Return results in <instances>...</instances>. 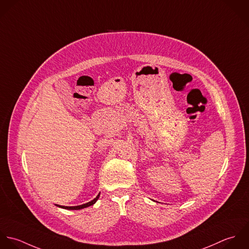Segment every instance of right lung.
<instances>
[{"label":"right lung","instance_id":"obj_1","mask_svg":"<svg viewBox=\"0 0 249 249\" xmlns=\"http://www.w3.org/2000/svg\"><path fill=\"white\" fill-rule=\"evenodd\" d=\"M100 194L93 199L91 200L90 202H88L86 204H83V205H79V206H72V207H68V206H60V205H56L57 207L59 208H62V209H65V210H81V209H84V208H87V207H89V206H92L93 204L96 203V201L99 198Z\"/></svg>","mask_w":249,"mask_h":249}]
</instances>
